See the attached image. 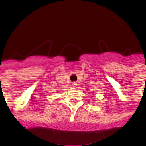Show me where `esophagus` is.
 Listing matches in <instances>:
<instances>
[{"instance_id": "obj_1", "label": "esophagus", "mask_w": 146, "mask_h": 146, "mask_svg": "<svg viewBox=\"0 0 146 146\" xmlns=\"http://www.w3.org/2000/svg\"><path fill=\"white\" fill-rule=\"evenodd\" d=\"M76 85H77V84H76V83H73V86H76Z\"/></svg>"}]
</instances>
